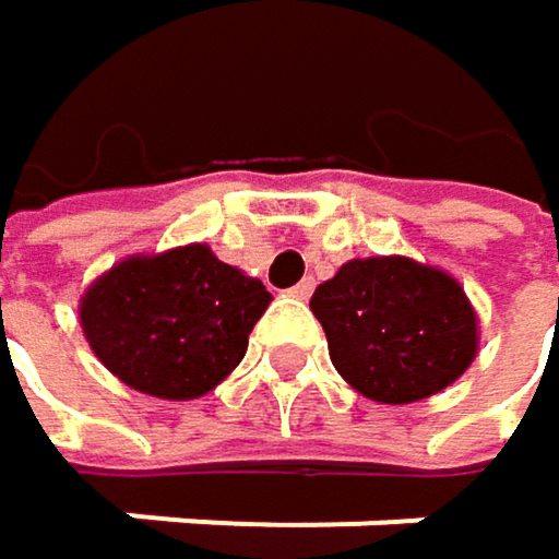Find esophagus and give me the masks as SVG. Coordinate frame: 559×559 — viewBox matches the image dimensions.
Returning a JSON list of instances; mask_svg holds the SVG:
<instances>
[{
    "mask_svg": "<svg viewBox=\"0 0 559 559\" xmlns=\"http://www.w3.org/2000/svg\"><path fill=\"white\" fill-rule=\"evenodd\" d=\"M287 294H290V297H297V300H307V297L313 294V281L304 278L300 284H294V287H290Z\"/></svg>",
    "mask_w": 559,
    "mask_h": 559,
    "instance_id": "1",
    "label": "esophagus"
}]
</instances>
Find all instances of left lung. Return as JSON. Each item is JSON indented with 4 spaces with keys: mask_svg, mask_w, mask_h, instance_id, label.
Returning <instances> with one entry per match:
<instances>
[{
    "mask_svg": "<svg viewBox=\"0 0 559 559\" xmlns=\"http://www.w3.org/2000/svg\"><path fill=\"white\" fill-rule=\"evenodd\" d=\"M310 310L336 372L382 404L453 385L479 349V320L460 281L404 255L346 262L313 290Z\"/></svg>",
    "mask_w": 559,
    "mask_h": 559,
    "instance_id": "left-lung-1",
    "label": "left lung"
}]
</instances>
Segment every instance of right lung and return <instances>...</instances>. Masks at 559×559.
Wrapping results in <instances>:
<instances>
[{"mask_svg": "<svg viewBox=\"0 0 559 559\" xmlns=\"http://www.w3.org/2000/svg\"><path fill=\"white\" fill-rule=\"evenodd\" d=\"M269 304L262 281L193 242L112 265L80 297V326L119 382L152 397L190 401L242 362Z\"/></svg>", "mask_w": 559, "mask_h": 559, "instance_id": "1", "label": "right lung"}]
</instances>
